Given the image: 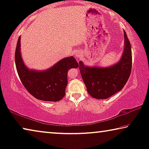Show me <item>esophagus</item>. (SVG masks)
Segmentation results:
<instances>
[{
    "label": "esophagus",
    "instance_id": "obj_1",
    "mask_svg": "<svg viewBox=\"0 0 149 149\" xmlns=\"http://www.w3.org/2000/svg\"><path fill=\"white\" fill-rule=\"evenodd\" d=\"M82 55H83V53H82V52H81V51H77V52H75V57L78 58H80L81 57H82Z\"/></svg>",
    "mask_w": 149,
    "mask_h": 149
}]
</instances>
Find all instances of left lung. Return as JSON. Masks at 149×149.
Returning a JSON list of instances; mask_svg holds the SVG:
<instances>
[{
	"mask_svg": "<svg viewBox=\"0 0 149 149\" xmlns=\"http://www.w3.org/2000/svg\"><path fill=\"white\" fill-rule=\"evenodd\" d=\"M125 48L119 62L108 68L88 67L79 62V68L88 93L93 98L104 100L123 88L131 72V44L124 31Z\"/></svg>",
	"mask_w": 149,
	"mask_h": 149,
	"instance_id": "1",
	"label": "left lung"
}]
</instances>
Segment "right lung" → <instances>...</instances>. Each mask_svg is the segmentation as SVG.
<instances>
[{
    "label": "right lung",
    "mask_w": 149,
    "mask_h": 149,
    "mask_svg": "<svg viewBox=\"0 0 149 149\" xmlns=\"http://www.w3.org/2000/svg\"><path fill=\"white\" fill-rule=\"evenodd\" d=\"M15 63L18 76L27 91L35 98L45 101L62 100L68 85V70L79 67L76 60L71 56L62 59L45 71L28 69L21 57L20 36L16 44Z\"/></svg>",
    "instance_id": "add662e5"
}]
</instances>
